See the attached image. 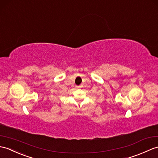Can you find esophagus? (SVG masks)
I'll list each match as a JSON object with an SVG mask.
<instances>
[{
    "label": "esophagus",
    "mask_w": 158,
    "mask_h": 158,
    "mask_svg": "<svg viewBox=\"0 0 158 158\" xmlns=\"http://www.w3.org/2000/svg\"><path fill=\"white\" fill-rule=\"evenodd\" d=\"M76 87L77 88H79V87H81V86H76Z\"/></svg>",
    "instance_id": "obj_1"
}]
</instances>
